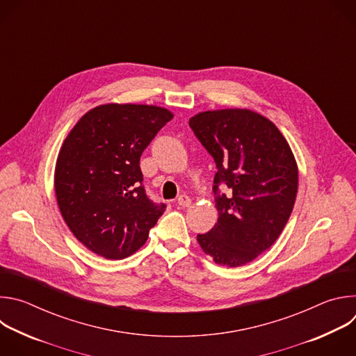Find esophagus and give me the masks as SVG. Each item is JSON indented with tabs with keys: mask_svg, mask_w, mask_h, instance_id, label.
I'll return each instance as SVG.
<instances>
[{
	"mask_svg": "<svg viewBox=\"0 0 356 356\" xmlns=\"http://www.w3.org/2000/svg\"><path fill=\"white\" fill-rule=\"evenodd\" d=\"M177 204L180 207H188L191 204V200H190L188 195H180L179 200H177Z\"/></svg>",
	"mask_w": 356,
	"mask_h": 356,
	"instance_id": "34e87169",
	"label": "esophagus"
}]
</instances>
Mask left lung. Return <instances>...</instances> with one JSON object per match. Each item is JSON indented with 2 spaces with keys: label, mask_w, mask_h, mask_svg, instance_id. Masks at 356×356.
Returning a JSON list of instances; mask_svg holds the SVG:
<instances>
[{
  "label": "left lung",
  "mask_w": 356,
  "mask_h": 356,
  "mask_svg": "<svg viewBox=\"0 0 356 356\" xmlns=\"http://www.w3.org/2000/svg\"><path fill=\"white\" fill-rule=\"evenodd\" d=\"M188 124L217 165L218 221L197 242L218 265L249 264L273 245L293 211L298 168L291 147L270 120L248 108L202 111ZM220 185L230 188L228 197Z\"/></svg>",
  "instance_id": "1"
}]
</instances>
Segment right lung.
Instances as JSON below:
<instances>
[{"mask_svg": "<svg viewBox=\"0 0 356 356\" xmlns=\"http://www.w3.org/2000/svg\"><path fill=\"white\" fill-rule=\"evenodd\" d=\"M165 107L101 104L72 128L58 155L55 193L73 235L106 259L131 257L165 213L142 186L139 159L173 118Z\"/></svg>", "mask_w": 356, "mask_h": 356, "instance_id": "right-lung-1", "label": "right lung"}]
</instances>
